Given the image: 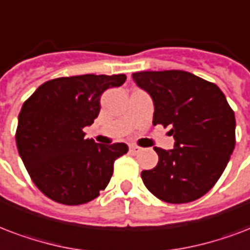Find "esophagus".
Segmentation results:
<instances>
[{
    "label": "esophagus",
    "mask_w": 250,
    "mask_h": 250,
    "mask_svg": "<svg viewBox=\"0 0 250 250\" xmlns=\"http://www.w3.org/2000/svg\"><path fill=\"white\" fill-rule=\"evenodd\" d=\"M140 150H142V148H140V146H129V153H132V155H136V153H139Z\"/></svg>",
    "instance_id": "34e87169"
}]
</instances>
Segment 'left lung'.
I'll return each mask as SVG.
<instances>
[{"label": "left lung", "mask_w": 250, "mask_h": 250, "mask_svg": "<svg viewBox=\"0 0 250 250\" xmlns=\"http://www.w3.org/2000/svg\"><path fill=\"white\" fill-rule=\"evenodd\" d=\"M133 81L155 104L153 125H170L174 148L155 146L159 163L143 182L167 203H188L212 188L235 149V112L215 83L185 70L136 72Z\"/></svg>", "instance_id": "obj_1"}]
</instances>
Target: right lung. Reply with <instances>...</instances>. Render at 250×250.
Masks as SVG:
<instances>
[{"mask_svg": "<svg viewBox=\"0 0 250 250\" xmlns=\"http://www.w3.org/2000/svg\"><path fill=\"white\" fill-rule=\"evenodd\" d=\"M125 74H83L49 80L23 104L15 142L36 188L49 199L83 205L110 182L114 161L128 152L125 143L110 146L85 139L101 110V95L125 81Z\"/></svg>", "mask_w": 250, "mask_h": 250, "instance_id": "1", "label": "right lung"}]
</instances>
